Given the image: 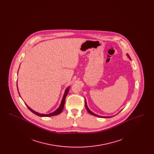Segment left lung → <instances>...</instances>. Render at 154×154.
I'll return each mask as SVG.
<instances>
[{"label":"left lung","instance_id":"obj_1","mask_svg":"<svg viewBox=\"0 0 154 154\" xmlns=\"http://www.w3.org/2000/svg\"><path fill=\"white\" fill-rule=\"evenodd\" d=\"M127 55H128V57L129 58L131 59V58H130V57H129V55H128V54H127ZM85 107H86V109L88 111V112L90 114H91V115H93V116H96V117H102V118H110L109 117H101V116H97V115H96L95 114H94V112H92L91 111H90L89 109L88 108V106H87V102H86V101H85Z\"/></svg>","mask_w":154,"mask_h":154}]
</instances>
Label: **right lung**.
Returning <instances> with one entry per match:
<instances>
[{
  "instance_id": "obj_1",
  "label": "right lung",
  "mask_w": 154,
  "mask_h": 154,
  "mask_svg": "<svg viewBox=\"0 0 154 154\" xmlns=\"http://www.w3.org/2000/svg\"><path fill=\"white\" fill-rule=\"evenodd\" d=\"M69 88H70V87H68V88L66 89V91H65V94H64L63 97V99H62V100L61 104H60V106L59 107L58 109L57 110H56V111H55L54 112H52V113L48 114H40V113H38V112H37L36 111H35L34 110H32V109L30 108L29 107L28 105H26V106L28 107V108L29 109L30 111H32L33 113H34L35 114H36V115L38 116H40V117H51V116H57V115H58V114H59L62 111V110H63L64 105H65V99H66V96H67V94H68V92H69Z\"/></svg>"
}]
</instances>
